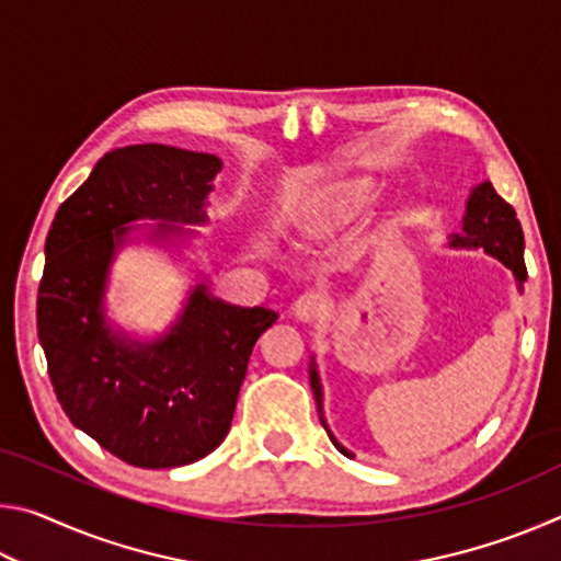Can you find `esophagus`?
I'll list each match as a JSON object with an SVG mask.
<instances>
[{"label": "esophagus", "instance_id": "1", "mask_svg": "<svg viewBox=\"0 0 561 561\" xmlns=\"http://www.w3.org/2000/svg\"><path fill=\"white\" fill-rule=\"evenodd\" d=\"M324 307H327L324 294L307 291V294H301L297 301H294L291 314H294V319H299V321H304V324H309V321H314V319L321 317Z\"/></svg>", "mask_w": 561, "mask_h": 561}]
</instances>
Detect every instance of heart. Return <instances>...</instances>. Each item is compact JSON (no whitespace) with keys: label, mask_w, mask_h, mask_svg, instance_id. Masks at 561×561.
<instances>
[{"label":"heart","mask_w":561,"mask_h":561,"mask_svg":"<svg viewBox=\"0 0 561 561\" xmlns=\"http://www.w3.org/2000/svg\"><path fill=\"white\" fill-rule=\"evenodd\" d=\"M378 185L371 178H336L304 201L294 222L304 234H327L356 220L374 205Z\"/></svg>","instance_id":"1"}]
</instances>
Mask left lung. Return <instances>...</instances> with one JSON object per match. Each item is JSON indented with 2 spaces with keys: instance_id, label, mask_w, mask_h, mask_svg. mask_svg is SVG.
<instances>
[{
  "instance_id": "obj_1",
  "label": "left lung",
  "mask_w": 561,
  "mask_h": 561,
  "mask_svg": "<svg viewBox=\"0 0 561 561\" xmlns=\"http://www.w3.org/2000/svg\"><path fill=\"white\" fill-rule=\"evenodd\" d=\"M448 247H453V250H482L485 254H490V257L500 260L512 272V277H515L519 289H522V282L527 279L525 234H522V225L515 217L512 205L502 201L490 180L470 190L468 205H465V215H462V227L460 232L448 237ZM309 383H311V391H314L321 425H324V431L329 433L331 443H334L346 458H354V455H351L344 445L334 438V433H331V428L327 425L324 386H321V376H319V366L314 356L309 360Z\"/></svg>"
}]
</instances>
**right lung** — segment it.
<instances>
[{
	"label": "right lung",
	"mask_w": 561,
	"mask_h": 561,
	"mask_svg": "<svg viewBox=\"0 0 561 561\" xmlns=\"http://www.w3.org/2000/svg\"><path fill=\"white\" fill-rule=\"evenodd\" d=\"M222 160L160 144L103 156L46 234L36 329L54 393L69 421L136 468H180L230 433L237 393L257 339L277 314L237 307L190 287L178 319L136 339L108 319L106 291L118 252L133 242L187 244L183 225L207 222ZM153 219V226H133Z\"/></svg>",
	"instance_id": "add662e5"
}]
</instances>
